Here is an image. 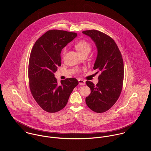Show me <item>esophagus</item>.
Returning <instances> with one entry per match:
<instances>
[{
    "mask_svg": "<svg viewBox=\"0 0 151 151\" xmlns=\"http://www.w3.org/2000/svg\"><path fill=\"white\" fill-rule=\"evenodd\" d=\"M78 83H79L80 86H85L86 85V81H84L83 80H82L81 78H78Z\"/></svg>",
    "mask_w": 151,
    "mask_h": 151,
    "instance_id": "34e87169",
    "label": "esophagus"
}]
</instances>
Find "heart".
<instances>
[{
	"mask_svg": "<svg viewBox=\"0 0 151 151\" xmlns=\"http://www.w3.org/2000/svg\"><path fill=\"white\" fill-rule=\"evenodd\" d=\"M75 47L81 55L84 53H89L91 50V46L88 42L85 41H81L75 45ZM66 49L65 48L63 50V55L65 53Z\"/></svg>",
	"mask_w": 151,
	"mask_h": 151,
	"instance_id": "heart-1",
	"label": "heart"
}]
</instances>
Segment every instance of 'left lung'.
<instances>
[{
	"mask_svg": "<svg viewBox=\"0 0 151 151\" xmlns=\"http://www.w3.org/2000/svg\"><path fill=\"white\" fill-rule=\"evenodd\" d=\"M83 33L91 38L97 49L93 69L101 73L95 86L87 81L91 93L86 98L87 106L96 113H103L111 108L117 101L122 89L124 63L119 49L114 40L97 30H87Z\"/></svg>",
	"mask_w": 151,
	"mask_h": 151,
	"instance_id": "8db88e82",
	"label": "left lung"
}]
</instances>
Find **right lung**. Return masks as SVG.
I'll list each match as a JSON object with an SVG mask.
<instances>
[{
	"label": "right lung",
	"instance_id": "right-lung-1",
	"mask_svg": "<svg viewBox=\"0 0 151 151\" xmlns=\"http://www.w3.org/2000/svg\"><path fill=\"white\" fill-rule=\"evenodd\" d=\"M77 34L62 30H50L34 44L29 57L28 77L32 95L46 111L57 112L65 108L73 89L78 84L74 78L60 81L58 85L55 73L61 65L62 49Z\"/></svg>",
	"mask_w": 151,
	"mask_h": 151
}]
</instances>
